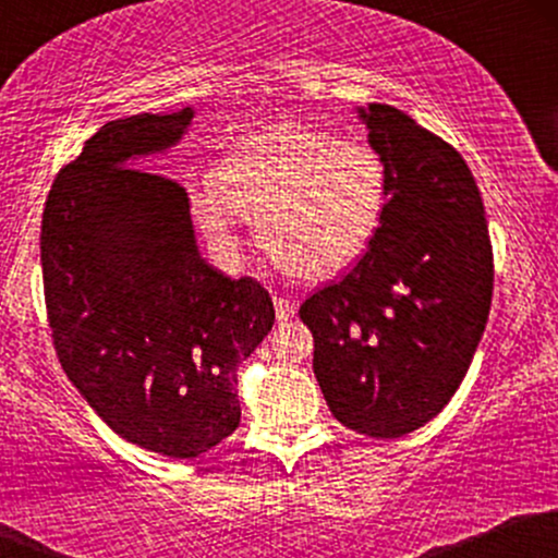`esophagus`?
<instances>
[{
  "instance_id": "esophagus-1",
  "label": "esophagus",
  "mask_w": 558,
  "mask_h": 558,
  "mask_svg": "<svg viewBox=\"0 0 558 558\" xmlns=\"http://www.w3.org/2000/svg\"><path fill=\"white\" fill-rule=\"evenodd\" d=\"M272 304H275V317H278L280 323H286V319H291L293 315H296V310H299L296 301L288 299V296H275Z\"/></svg>"
}]
</instances>
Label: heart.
I'll use <instances>...</instances> for the list:
<instances>
[{"mask_svg": "<svg viewBox=\"0 0 558 558\" xmlns=\"http://www.w3.org/2000/svg\"><path fill=\"white\" fill-rule=\"evenodd\" d=\"M388 207L386 159L364 138L280 125L246 138L215 181L191 191V213L226 265L243 257L241 217L280 270L325 280L354 265Z\"/></svg>", "mask_w": 558, "mask_h": 558, "instance_id": "b5f03b06", "label": "heart"}]
</instances>
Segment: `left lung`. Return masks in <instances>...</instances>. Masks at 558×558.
I'll use <instances>...</instances> for the list:
<instances>
[{"mask_svg": "<svg viewBox=\"0 0 558 558\" xmlns=\"http://www.w3.org/2000/svg\"><path fill=\"white\" fill-rule=\"evenodd\" d=\"M356 112L386 159V217L364 257L299 317L315 336L332 417L369 438H401L430 422L470 369L490 312V235L451 144L390 105Z\"/></svg>", "mask_w": 558, "mask_h": 558, "instance_id": "obj_1", "label": "left lung"}]
</instances>
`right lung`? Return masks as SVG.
I'll return each mask as SVG.
<instances>
[{
    "label": "right lung",
    "mask_w": 558,
    "mask_h": 558,
    "mask_svg": "<svg viewBox=\"0 0 558 558\" xmlns=\"http://www.w3.org/2000/svg\"><path fill=\"white\" fill-rule=\"evenodd\" d=\"M194 110L101 125L49 191L47 315L62 369L128 444L194 459L241 422L239 364L272 330L270 293L198 254L189 194L138 170Z\"/></svg>",
    "instance_id": "1"
}]
</instances>
